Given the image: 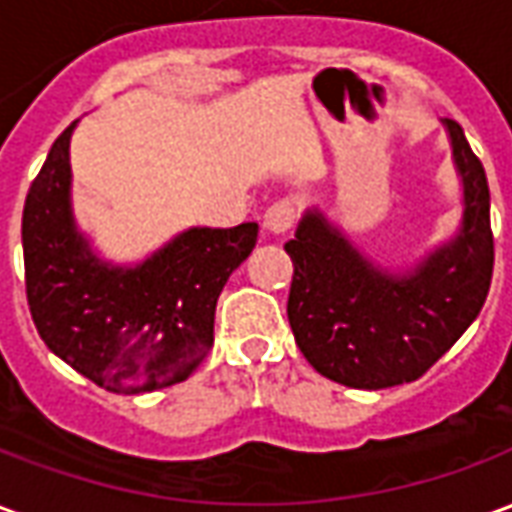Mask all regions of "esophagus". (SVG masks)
<instances>
[{"instance_id": "esophagus-1", "label": "esophagus", "mask_w": 512, "mask_h": 512, "mask_svg": "<svg viewBox=\"0 0 512 512\" xmlns=\"http://www.w3.org/2000/svg\"><path fill=\"white\" fill-rule=\"evenodd\" d=\"M296 216H299L296 202L285 197V200H277L274 205H268L266 216H263V224H266L268 233L282 235V233H288L290 227L296 224Z\"/></svg>"}]
</instances>
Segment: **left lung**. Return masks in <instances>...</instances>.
<instances>
[{
    "mask_svg": "<svg viewBox=\"0 0 512 512\" xmlns=\"http://www.w3.org/2000/svg\"><path fill=\"white\" fill-rule=\"evenodd\" d=\"M463 180L458 235L422 263L392 274L367 260L318 208L296 238L288 321L304 359L354 389H386L425 376L480 315L494 274L491 194L480 158L455 120H444Z\"/></svg>",
    "mask_w": 512,
    "mask_h": 512,
    "instance_id": "8db88e82",
    "label": "left lung"
}]
</instances>
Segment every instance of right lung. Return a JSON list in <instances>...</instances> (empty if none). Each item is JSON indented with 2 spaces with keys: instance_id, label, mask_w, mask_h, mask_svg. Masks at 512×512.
I'll return each instance as SVG.
<instances>
[{
  "instance_id": "right-lung-1",
  "label": "right lung",
  "mask_w": 512,
  "mask_h": 512,
  "mask_svg": "<svg viewBox=\"0 0 512 512\" xmlns=\"http://www.w3.org/2000/svg\"><path fill=\"white\" fill-rule=\"evenodd\" d=\"M65 128L29 186L21 219L32 321L65 365L120 395L180 384L213 345L216 301L255 249L257 224L191 227L139 266H112L76 230Z\"/></svg>"
}]
</instances>
